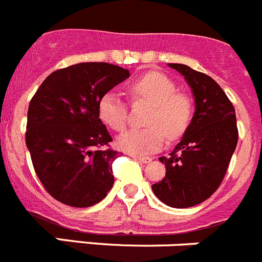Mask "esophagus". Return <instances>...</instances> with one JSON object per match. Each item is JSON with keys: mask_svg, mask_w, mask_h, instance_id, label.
Returning a JSON list of instances; mask_svg holds the SVG:
<instances>
[{"mask_svg": "<svg viewBox=\"0 0 262 262\" xmlns=\"http://www.w3.org/2000/svg\"><path fill=\"white\" fill-rule=\"evenodd\" d=\"M131 157L135 158L136 161H139V162H141V164H149L150 161H152V158L148 157V156H139V155H131Z\"/></svg>", "mask_w": 262, "mask_h": 262, "instance_id": "34e87169", "label": "esophagus"}]
</instances>
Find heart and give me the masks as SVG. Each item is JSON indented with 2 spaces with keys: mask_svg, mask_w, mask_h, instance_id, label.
<instances>
[{
  "mask_svg": "<svg viewBox=\"0 0 262 262\" xmlns=\"http://www.w3.org/2000/svg\"><path fill=\"white\" fill-rule=\"evenodd\" d=\"M136 100L152 105L145 128L128 129L117 140L121 149L134 155L156 152L162 147L165 135L170 140L186 131L192 117V102L184 93L175 92V83L160 73H148L136 79L129 88ZM98 117L114 131L124 129L127 106L118 93L107 92L98 101Z\"/></svg>",
  "mask_w": 262,
  "mask_h": 262,
  "instance_id": "obj_1",
  "label": "heart"
}]
</instances>
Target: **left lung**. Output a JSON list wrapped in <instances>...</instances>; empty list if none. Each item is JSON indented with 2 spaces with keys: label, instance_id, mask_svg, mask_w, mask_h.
Masks as SVG:
<instances>
[{
  "label": "left lung",
  "instance_id": "left-lung-1",
  "mask_svg": "<svg viewBox=\"0 0 262 262\" xmlns=\"http://www.w3.org/2000/svg\"><path fill=\"white\" fill-rule=\"evenodd\" d=\"M184 76L195 98V113L183 138L167 157L166 175L152 191L171 208L198 205L215 192L237 144L235 109L210 76L187 64L167 63Z\"/></svg>",
  "mask_w": 262,
  "mask_h": 262
}]
</instances>
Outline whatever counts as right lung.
I'll list each match as a JSON object with an SVG mask.
<instances>
[{
	"label": "right lung",
	"mask_w": 262,
	"mask_h": 262,
	"mask_svg": "<svg viewBox=\"0 0 262 262\" xmlns=\"http://www.w3.org/2000/svg\"><path fill=\"white\" fill-rule=\"evenodd\" d=\"M129 78L105 62H83L50 74L28 106L26 144L38 179L50 196L87 208L106 198L119 153L98 117L100 98Z\"/></svg>",
	"instance_id": "add662e5"
}]
</instances>
